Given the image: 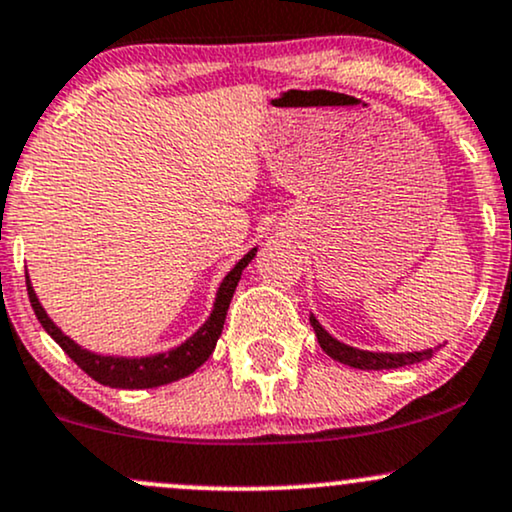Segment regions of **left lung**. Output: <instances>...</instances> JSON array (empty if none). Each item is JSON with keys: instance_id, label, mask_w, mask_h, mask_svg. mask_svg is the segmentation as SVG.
Masks as SVG:
<instances>
[{"instance_id": "left-lung-1", "label": "left lung", "mask_w": 512, "mask_h": 512, "mask_svg": "<svg viewBox=\"0 0 512 512\" xmlns=\"http://www.w3.org/2000/svg\"><path fill=\"white\" fill-rule=\"evenodd\" d=\"M310 325H313L317 342H320L322 351L327 356H332L334 361L346 363L351 368H361V370H385V368H402V366H411V363L426 361V358L433 356V349L426 351H407V354H380V351H361L354 349V346H346L337 339L330 337L325 330H322L320 322L315 317H310Z\"/></svg>"}]
</instances>
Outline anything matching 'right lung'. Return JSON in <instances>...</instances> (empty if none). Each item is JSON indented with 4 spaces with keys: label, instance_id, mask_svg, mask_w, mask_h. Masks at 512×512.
<instances>
[{
    "label": "right lung",
    "instance_id": "1",
    "mask_svg": "<svg viewBox=\"0 0 512 512\" xmlns=\"http://www.w3.org/2000/svg\"><path fill=\"white\" fill-rule=\"evenodd\" d=\"M257 248H252L248 255L240 260L231 272L226 274V279L221 281L219 293H216L214 310H211L209 320L204 322L199 330L187 339L185 344L175 346V349L166 351V354L156 356H142V358H122V356H98L93 351L81 349L79 344H74L67 334H62L60 327L50 320L48 313L40 305L38 296H35L31 281L26 276L28 286V298H31L33 313L40 320V325L45 327V332L55 339L57 344L62 346L64 354H67L72 361L84 370L86 375H91L96 383L108 385V387H120V390H144V387H158L168 385L173 380L185 378V375L195 373V370L202 366L204 361L211 356L216 342H219L223 322H226L228 305H231L233 291H236L240 274L248 267V262L255 257Z\"/></svg>",
    "mask_w": 512,
    "mask_h": 512
}]
</instances>
